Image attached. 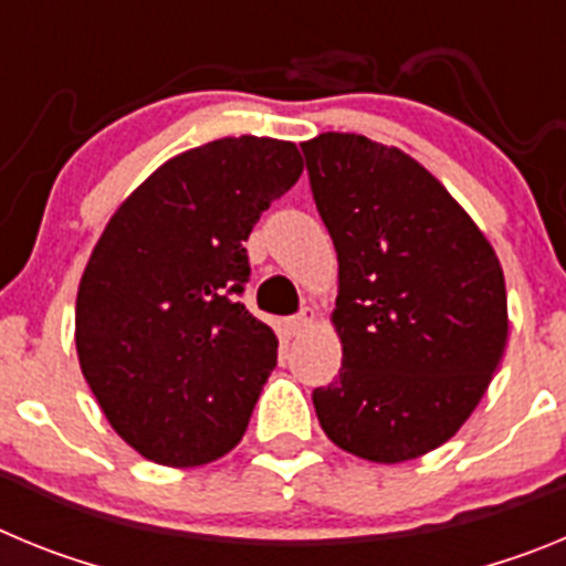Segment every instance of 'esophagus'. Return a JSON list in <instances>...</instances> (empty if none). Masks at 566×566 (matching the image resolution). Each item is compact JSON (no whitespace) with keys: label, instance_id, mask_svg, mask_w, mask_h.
<instances>
[{"label":"esophagus","instance_id":"34e87169","mask_svg":"<svg viewBox=\"0 0 566 566\" xmlns=\"http://www.w3.org/2000/svg\"><path fill=\"white\" fill-rule=\"evenodd\" d=\"M314 319H317V314H314V308H303V312H300L297 317L289 319V332H292L294 337H297V334L308 332V328L314 326Z\"/></svg>","mask_w":566,"mask_h":566}]
</instances>
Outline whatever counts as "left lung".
<instances>
[{
  "label": "left lung",
  "mask_w": 566,
  "mask_h": 566,
  "mask_svg": "<svg viewBox=\"0 0 566 566\" xmlns=\"http://www.w3.org/2000/svg\"><path fill=\"white\" fill-rule=\"evenodd\" d=\"M300 147L339 266L332 326L343 365L312 394L319 428L368 462H411L468 422L502 363V263L402 149L354 133Z\"/></svg>",
  "instance_id": "8db88e82"
}]
</instances>
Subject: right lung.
Instances as JSON below:
<instances>
[{"instance_id": "add662e5", "label": "right lung", "mask_w": 566, "mask_h": 566, "mask_svg": "<svg viewBox=\"0 0 566 566\" xmlns=\"http://www.w3.org/2000/svg\"><path fill=\"white\" fill-rule=\"evenodd\" d=\"M280 138H218L138 184L93 247L76 297V354L113 431L167 468H198L243 439L277 365V337L238 303L243 243L297 184Z\"/></svg>"}]
</instances>
